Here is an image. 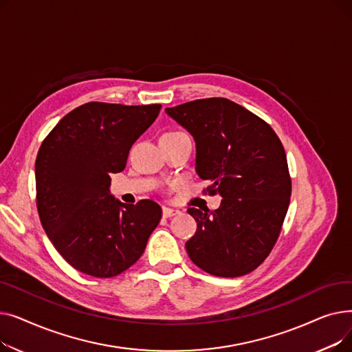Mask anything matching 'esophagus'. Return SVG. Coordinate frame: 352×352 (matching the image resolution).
<instances>
[{"label":"esophagus","mask_w":352,"mask_h":352,"mask_svg":"<svg viewBox=\"0 0 352 352\" xmlns=\"http://www.w3.org/2000/svg\"><path fill=\"white\" fill-rule=\"evenodd\" d=\"M177 214H178L177 210H173V208H168V207H162V217L164 218H171Z\"/></svg>","instance_id":"esophagus-1"}]
</instances>
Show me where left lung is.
Masks as SVG:
<instances>
[{
  "mask_svg": "<svg viewBox=\"0 0 352 352\" xmlns=\"http://www.w3.org/2000/svg\"><path fill=\"white\" fill-rule=\"evenodd\" d=\"M165 113L197 142L204 192L223 197L214 211L188 208L197 232L191 261L215 276H241L264 263L285 219L291 177L283 142L270 124L227 98H204Z\"/></svg>",
  "mask_w": 352,
  "mask_h": 352,
  "instance_id": "1",
  "label": "left lung"
}]
</instances>
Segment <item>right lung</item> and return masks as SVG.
<instances>
[{"instance_id":"add662e5","label":"right lung","mask_w":352,"mask_h":352,"mask_svg":"<svg viewBox=\"0 0 352 352\" xmlns=\"http://www.w3.org/2000/svg\"><path fill=\"white\" fill-rule=\"evenodd\" d=\"M161 104L87 102L68 113L35 160L36 210L64 260L97 278L134 265L161 219L151 199L122 204L109 194L129 148L160 114Z\"/></svg>"}]
</instances>
